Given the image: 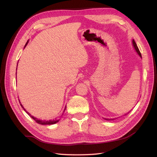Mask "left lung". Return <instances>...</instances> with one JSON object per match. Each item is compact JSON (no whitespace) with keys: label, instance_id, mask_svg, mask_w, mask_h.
Wrapping results in <instances>:
<instances>
[{"label":"left lung","instance_id":"obj_1","mask_svg":"<svg viewBox=\"0 0 157 157\" xmlns=\"http://www.w3.org/2000/svg\"><path fill=\"white\" fill-rule=\"evenodd\" d=\"M132 43H133V46H134V48L136 49V52H137V54H139V56L141 57V53H140V50H139V48H138V47H137V44H136V42H135V40L133 39V40H132ZM106 119V118H105ZM106 120H109V119H106Z\"/></svg>","mask_w":157,"mask_h":157}]
</instances>
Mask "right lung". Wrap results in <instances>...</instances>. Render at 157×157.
Masks as SVG:
<instances>
[{"label":"right lung","instance_id":"1","mask_svg":"<svg viewBox=\"0 0 157 157\" xmlns=\"http://www.w3.org/2000/svg\"><path fill=\"white\" fill-rule=\"evenodd\" d=\"M27 42H28V41H27ZM27 42L26 43V44H25V46L27 45ZM21 105V106L23 107V109H24V110L25 111V109L23 108V107L22 106V105L21 104H20ZM65 108H66V107H65ZM65 110H64V111H65ZM26 113L28 114V115H29L33 120H34L36 123H38V124H42V125H44V124H56V123H57L58 122V121H59V120H50V121H42V120H39L38 119V118H35V117H33L31 114H29V113H28L27 111H26Z\"/></svg>","mask_w":157,"mask_h":157}]
</instances>
